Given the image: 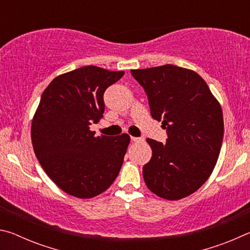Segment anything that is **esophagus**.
Returning a JSON list of instances; mask_svg holds the SVG:
<instances>
[{
  "label": "esophagus",
  "instance_id": "obj_1",
  "mask_svg": "<svg viewBox=\"0 0 250 250\" xmlns=\"http://www.w3.org/2000/svg\"><path fill=\"white\" fill-rule=\"evenodd\" d=\"M131 140H132L133 142H140V141H143L141 138H135V137H131Z\"/></svg>",
  "mask_w": 250,
  "mask_h": 250
}]
</instances>
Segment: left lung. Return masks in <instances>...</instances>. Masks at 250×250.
<instances>
[{
    "label": "left lung",
    "instance_id": "1",
    "mask_svg": "<svg viewBox=\"0 0 250 250\" xmlns=\"http://www.w3.org/2000/svg\"><path fill=\"white\" fill-rule=\"evenodd\" d=\"M131 74L145 88L151 116L167 131L164 145L146 139L152 149L142 171L147 188L167 201L191 195L216 166L224 137L221 104L192 69L167 64Z\"/></svg>",
    "mask_w": 250,
    "mask_h": 250
}]
</instances>
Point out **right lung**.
Listing matches in <instances>:
<instances>
[{"instance_id": "1", "label": "right lung", "mask_w": 250, "mask_h": 250, "mask_svg": "<svg viewBox=\"0 0 250 250\" xmlns=\"http://www.w3.org/2000/svg\"><path fill=\"white\" fill-rule=\"evenodd\" d=\"M125 71L84 66L52 80L32 120L40 164L55 184L78 198L104 192L120 172L130 135L96 137L91 124L104 117V92Z\"/></svg>"}]
</instances>
